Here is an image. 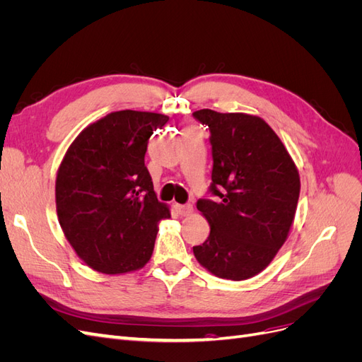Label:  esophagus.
<instances>
[{
    "label": "esophagus",
    "mask_w": 362,
    "mask_h": 362,
    "mask_svg": "<svg viewBox=\"0 0 362 362\" xmlns=\"http://www.w3.org/2000/svg\"><path fill=\"white\" fill-rule=\"evenodd\" d=\"M177 211L181 216H189L193 213V205L192 204H184V205H177Z\"/></svg>",
    "instance_id": "obj_1"
}]
</instances>
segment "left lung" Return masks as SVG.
<instances>
[{
    "instance_id": "left-lung-1",
    "label": "left lung",
    "mask_w": 362,
    "mask_h": 362,
    "mask_svg": "<svg viewBox=\"0 0 362 362\" xmlns=\"http://www.w3.org/2000/svg\"><path fill=\"white\" fill-rule=\"evenodd\" d=\"M210 129L211 184L198 210L210 235L193 254L213 275L243 281L276 255L296 214L299 172L281 139L264 120L245 113L194 112Z\"/></svg>"
}]
</instances>
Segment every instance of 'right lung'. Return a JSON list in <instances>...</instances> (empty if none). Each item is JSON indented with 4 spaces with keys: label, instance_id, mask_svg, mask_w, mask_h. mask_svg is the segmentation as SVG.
Returning a JSON list of instances; mask_svg holds the SVG:
<instances>
[{
    "label": "right lung",
    "instance_id": "1",
    "mask_svg": "<svg viewBox=\"0 0 362 362\" xmlns=\"http://www.w3.org/2000/svg\"><path fill=\"white\" fill-rule=\"evenodd\" d=\"M158 113L122 110L84 128L56 181L59 222L87 266L107 275L144 267L157 223L170 217L145 166L149 137L168 124Z\"/></svg>",
    "mask_w": 362,
    "mask_h": 362
}]
</instances>
